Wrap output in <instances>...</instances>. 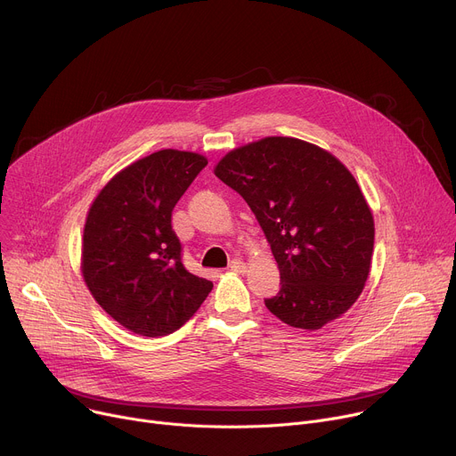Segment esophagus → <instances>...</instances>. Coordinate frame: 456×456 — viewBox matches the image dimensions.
Listing matches in <instances>:
<instances>
[{"label": "esophagus", "instance_id": "esophagus-1", "mask_svg": "<svg viewBox=\"0 0 456 456\" xmlns=\"http://www.w3.org/2000/svg\"><path fill=\"white\" fill-rule=\"evenodd\" d=\"M229 271L241 274V273H245V264L240 262V259H234V262H231V265H229Z\"/></svg>", "mask_w": 456, "mask_h": 456}]
</instances>
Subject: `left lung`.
<instances>
[{
  "instance_id": "1",
  "label": "left lung",
  "mask_w": 456,
  "mask_h": 456,
  "mask_svg": "<svg viewBox=\"0 0 456 456\" xmlns=\"http://www.w3.org/2000/svg\"><path fill=\"white\" fill-rule=\"evenodd\" d=\"M215 175L240 192L271 243L281 289L265 306L294 329L319 330L361 296L375 224L348 167L294 137L231 150Z\"/></svg>"
}]
</instances>
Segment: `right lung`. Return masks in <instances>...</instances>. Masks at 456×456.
<instances>
[{
    "mask_svg": "<svg viewBox=\"0 0 456 456\" xmlns=\"http://www.w3.org/2000/svg\"><path fill=\"white\" fill-rule=\"evenodd\" d=\"M206 166L200 153L160 150L113 175L88 209L81 274L101 308L129 332L173 334L213 289L183 267L171 229L173 208Z\"/></svg>",
    "mask_w": 456,
    "mask_h": 456,
    "instance_id": "right-lung-1",
    "label": "right lung"
}]
</instances>
